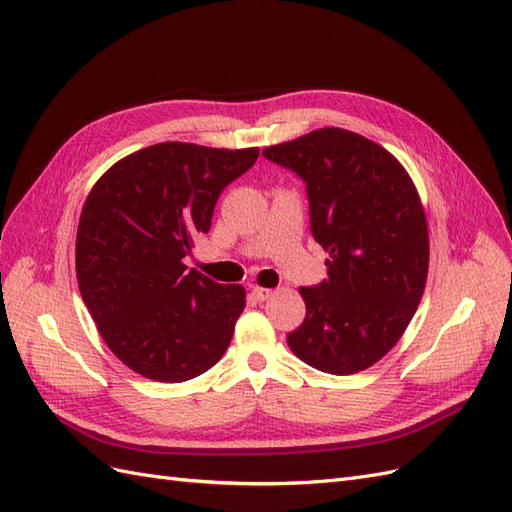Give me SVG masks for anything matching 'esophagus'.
<instances>
[{
	"instance_id": "obj_1",
	"label": "esophagus",
	"mask_w": 512,
	"mask_h": 512,
	"mask_svg": "<svg viewBox=\"0 0 512 512\" xmlns=\"http://www.w3.org/2000/svg\"><path fill=\"white\" fill-rule=\"evenodd\" d=\"M252 294H254L258 301H267L271 294H273V290L271 288H262V286H252Z\"/></svg>"
}]
</instances>
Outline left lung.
Segmentation results:
<instances>
[{"mask_svg":"<svg viewBox=\"0 0 512 512\" xmlns=\"http://www.w3.org/2000/svg\"><path fill=\"white\" fill-rule=\"evenodd\" d=\"M305 181L309 228L324 247L327 280L299 288L307 314L290 350L335 376L380 361L421 303L429 235L406 168L384 147L342 128H320L262 151Z\"/></svg>","mask_w":512,"mask_h":512,"instance_id":"obj_1","label":"left lung"}]
</instances>
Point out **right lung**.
<instances>
[{
	"label": "right lung",
	"instance_id": "right-lung-1",
	"mask_svg": "<svg viewBox=\"0 0 512 512\" xmlns=\"http://www.w3.org/2000/svg\"><path fill=\"white\" fill-rule=\"evenodd\" d=\"M258 149L158 143L119 160L91 188L76 232V280L106 346L136 374L183 382L226 352L245 307L239 284L188 271L228 183Z\"/></svg>",
	"mask_w": 512,
	"mask_h": 512
}]
</instances>
